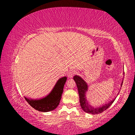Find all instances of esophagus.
Masks as SVG:
<instances>
[{
  "instance_id": "esophagus-1",
  "label": "esophagus",
  "mask_w": 135,
  "mask_h": 135,
  "mask_svg": "<svg viewBox=\"0 0 135 135\" xmlns=\"http://www.w3.org/2000/svg\"><path fill=\"white\" fill-rule=\"evenodd\" d=\"M76 74V71H70L68 74V77H69V78H71V77L74 76Z\"/></svg>"
}]
</instances>
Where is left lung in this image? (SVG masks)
Segmentation results:
<instances>
[{
  "mask_svg": "<svg viewBox=\"0 0 135 135\" xmlns=\"http://www.w3.org/2000/svg\"><path fill=\"white\" fill-rule=\"evenodd\" d=\"M73 79L76 83L77 87V89H78L79 94V98H80V106L83 110L86 112L87 113H90L92 114H98L99 113H102V112L108 109L109 106L111 105V104L113 103L114 100L115 99V98L111 101L108 102L107 104L102 105V106L99 107H95L90 105L89 103L88 100L86 99V92H88V86L86 81L84 80L81 78L79 76H74L73 77ZM123 81L121 84V86H122Z\"/></svg>",
  "mask_w": 135,
  "mask_h": 135,
  "instance_id": "obj_1",
  "label": "left lung"
}]
</instances>
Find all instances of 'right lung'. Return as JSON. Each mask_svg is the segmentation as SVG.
I'll return each instance as SVG.
<instances>
[{"mask_svg":"<svg viewBox=\"0 0 135 135\" xmlns=\"http://www.w3.org/2000/svg\"><path fill=\"white\" fill-rule=\"evenodd\" d=\"M67 77H64L57 81L53 89L46 97L40 99H31L24 97L27 102L33 108L41 112H49L55 109L59 104L63 92Z\"/></svg>","mask_w":135,"mask_h":135,"instance_id":"add662e5","label":"right lung"}]
</instances>
